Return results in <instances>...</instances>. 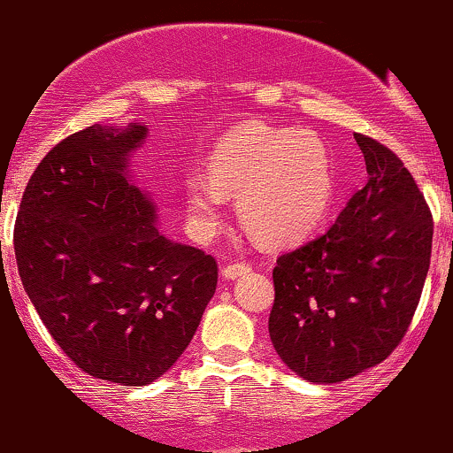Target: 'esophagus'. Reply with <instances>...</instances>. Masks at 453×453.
Masks as SVG:
<instances>
[{
  "instance_id": "esophagus-1",
  "label": "esophagus",
  "mask_w": 453,
  "mask_h": 453,
  "mask_svg": "<svg viewBox=\"0 0 453 453\" xmlns=\"http://www.w3.org/2000/svg\"><path fill=\"white\" fill-rule=\"evenodd\" d=\"M249 270H251L249 264H227V266H223L221 273L226 279H238L242 277V274H247Z\"/></svg>"
}]
</instances>
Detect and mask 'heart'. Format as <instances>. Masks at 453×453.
I'll use <instances>...</instances> for the list:
<instances>
[{"label": "heart", "mask_w": 453, "mask_h": 453, "mask_svg": "<svg viewBox=\"0 0 453 453\" xmlns=\"http://www.w3.org/2000/svg\"><path fill=\"white\" fill-rule=\"evenodd\" d=\"M209 176L185 183L194 230L209 236L223 219V196L238 197L244 230L268 247H288L311 236L334 196V168L319 138L309 132L253 126L217 144Z\"/></svg>", "instance_id": "obj_1"}]
</instances>
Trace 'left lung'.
<instances>
[{"mask_svg":"<svg viewBox=\"0 0 453 453\" xmlns=\"http://www.w3.org/2000/svg\"><path fill=\"white\" fill-rule=\"evenodd\" d=\"M368 183L324 234L277 257L268 332L306 381L339 383L383 362L407 334L433 251V212L403 159L353 134Z\"/></svg>","mask_w":453,"mask_h":453,"instance_id":"left-lung-1","label":"left lung"}]
</instances>
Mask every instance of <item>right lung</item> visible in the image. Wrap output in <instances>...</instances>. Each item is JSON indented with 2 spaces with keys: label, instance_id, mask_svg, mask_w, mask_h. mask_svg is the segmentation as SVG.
Returning <instances> with one entry per match:
<instances>
[{
  "label": "right lung",
  "instance_id": "add662e5",
  "mask_svg": "<svg viewBox=\"0 0 453 453\" xmlns=\"http://www.w3.org/2000/svg\"><path fill=\"white\" fill-rule=\"evenodd\" d=\"M147 127L91 126L55 144L31 174L14 223L23 288L57 345L91 377L147 386L194 339L217 262L168 241L129 183Z\"/></svg>",
  "mask_w": 453,
  "mask_h": 453
}]
</instances>
